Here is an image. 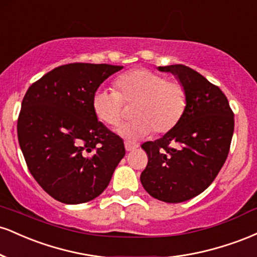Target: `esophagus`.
Listing matches in <instances>:
<instances>
[{"mask_svg":"<svg viewBox=\"0 0 257 257\" xmlns=\"http://www.w3.org/2000/svg\"><path fill=\"white\" fill-rule=\"evenodd\" d=\"M124 146H125V150L126 151H133V150H135L138 147V145L135 143H132V141H129V140H126V141H124Z\"/></svg>","mask_w":257,"mask_h":257,"instance_id":"esophagus-1","label":"esophagus"}]
</instances>
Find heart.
Wrapping results in <instances>:
<instances>
[{
	"mask_svg": "<svg viewBox=\"0 0 257 257\" xmlns=\"http://www.w3.org/2000/svg\"><path fill=\"white\" fill-rule=\"evenodd\" d=\"M114 89H99L94 93L91 106L96 118L108 126H117L123 119L128 105H134L135 118L119 128L126 139L164 134L184 116L187 93L179 79L144 67L133 69L114 79Z\"/></svg>",
	"mask_w": 257,
	"mask_h": 257,
	"instance_id": "obj_1",
	"label": "heart"
}]
</instances>
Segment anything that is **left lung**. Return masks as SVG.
Here are the masks:
<instances>
[{"instance_id": "obj_1", "label": "left lung", "mask_w": 257, "mask_h": 257, "mask_svg": "<svg viewBox=\"0 0 257 257\" xmlns=\"http://www.w3.org/2000/svg\"><path fill=\"white\" fill-rule=\"evenodd\" d=\"M158 69L178 76L187 105L172 131L141 145L149 162L140 180L153 198L181 203L206 190L225 164L234 114L223 91L196 70L181 64Z\"/></svg>"}]
</instances>
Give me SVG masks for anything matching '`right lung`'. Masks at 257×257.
Listing matches in <instances>:
<instances>
[{
	"label": "right lung",
	"instance_id": "obj_1",
	"mask_svg": "<svg viewBox=\"0 0 257 257\" xmlns=\"http://www.w3.org/2000/svg\"><path fill=\"white\" fill-rule=\"evenodd\" d=\"M123 66L72 63L34 82L18 117L26 166L49 196L66 204L104 192L120 159L123 140L99 122L91 106L99 85Z\"/></svg>",
	"mask_w": 257,
	"mask_h": 257
}]
</instances>
